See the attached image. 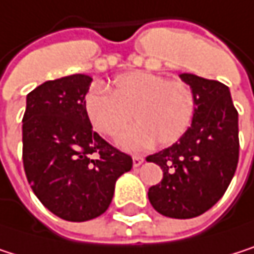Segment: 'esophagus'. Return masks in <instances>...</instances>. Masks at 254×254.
Wrapping results in <instances>:
<instances>
[{"label":"esophagus","instance_id":"1","mask_svg":"<svg viewBox=\"0 0 254 254\" xmlns=\"http://www.w3.org/2000/svg\"><path fill=\"white\" fill-rule=\"evenodd\" d=\"M143 162H144V158H143V156H134V158H132V165H134V168H138Z\"/></svg>","mask_w":254,"mask_h":254}]
</instances>
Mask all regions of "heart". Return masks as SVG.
<instances>
[{"mask_svg": "<svg viewBox=\"0 0 254 254\" xmlns=\"http://www.w3.org/2000/svg\"><path fill=\"white\" fill-rule=\"evenodd\" d=\"M83 105L90 125L107 137L123 131L134 116L138 123L123 132L117 144L128 152H140L155 141L171 146L185 135L193 117L195 96L185 81L129 71L114 78L111 92L92 87Z\"/></svg>", "mask_w": 254, "mask_h": 254, "instance_id": "heart-1", "label": "heart"}]
</instances>
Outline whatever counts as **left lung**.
I'll return each instance as SVG.
<instances>
[{"instance_id":"obj_1","label":"left lung","mask_w":254,"mask_h":254,"mask_svg":"<svg viewBox=\"0 0 254 254\" xmlns=\"http://www.w3.org/2000/svg\"><path fill=\"white\" fill-rule=\"evenodd\" d=\"M195 96L192 125L171 147L147 156L164 179L149 189V201L162 216L192 219L210 210L226 192L238 164V113L229 87L183 72Z\"/></svg>"}]
</instances>
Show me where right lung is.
<instances>
[{"label":"right lung","mask_w":254,"mask_h":254,"mask_svg":"<svg viewBox=\"0 0 254 254\" xmlns=\"http://www.w3.org/2000/svg\"><path fill=\"white\" fill-rule=\"evenodd\" d=\"M92 77L72 74L44 81L26 95L22 141L28 183L40 202L68 222L105 213L131 156L110 146L84 113Z\"/></svg>","instance_id":"obj_1"}]
</instances>
